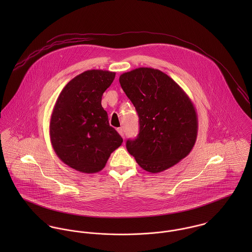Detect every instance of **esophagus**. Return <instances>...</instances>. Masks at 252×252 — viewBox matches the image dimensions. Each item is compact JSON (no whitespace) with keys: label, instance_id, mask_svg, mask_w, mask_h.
<instances>
[{"label":"esophagus","instance_id":"obj_1","mask_svg":"<svg viewBox=\"0 0 252 252\" xmlns=\"http://www.w3.org/2000/svg\"><path fill=\"white\" fill-rule=\"evenodd\" d=\"M117 132H118L119 135L124 139V130H123V128H118V129H117Z\"/></svg>","mask_w":252,"mask_h":252}]
</instances>
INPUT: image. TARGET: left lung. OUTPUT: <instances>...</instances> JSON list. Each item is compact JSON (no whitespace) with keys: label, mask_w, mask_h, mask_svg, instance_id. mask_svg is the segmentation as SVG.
<instances>
[{"label":"left lung","mask_w":252,"mask_h":252,"mask_svg":"<svg viewBox=\"0 0 252 252\" xmlns=\"http://www.w3.org/2000/svg\"><path fill=\"white\" fill-rule=\"evenodd\" d=\"M140 118V132L127 150L149 173L163 172L185 158L196 143L198 117L180 85L165 72L138 68L119 76Z\"/></svg>","instance_id":"8db88e82"}]
</instances>
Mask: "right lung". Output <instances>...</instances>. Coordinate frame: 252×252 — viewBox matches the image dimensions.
Returning <instances> with one entry per match:
<instances>
[{"mask_svg":"<svg viewBox=\"0 0 252 252\" xmlns=\"http://www.w3.org/2000/svg\"><path fill=\"white\" fill-rule=\"evenodd\" d=\"M115 72L85 71L70 80L52 110L49 136L59 159L72 169L94 174L102 171L123 140L109 126L102 96Z\"/></svg>","mask_w":252,"mask_h":252,"instance_id":"add662e5","label":"right lung"}]
</instances>
